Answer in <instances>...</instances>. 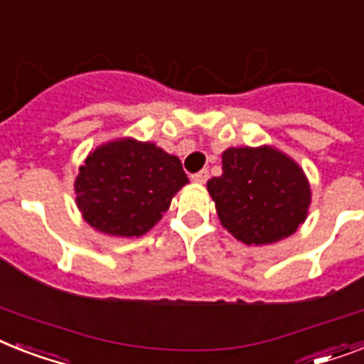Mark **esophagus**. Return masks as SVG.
<instances>
[{"instance_id": "34e87169", "label": "esophagus", "mask_w": 364, "mask_h": 364, "mask_svg": "<svg viewBox=\"0 0 364 364\" xmlns=\"http://www.w3.org/2000/svg\"><path fill=\"white\" fill-rule=\"evenodd\" d=\"M208 177H209L208 170H202V172L194 173V176H192L191 179H192V183H196V185H203V183L208 181Z\"/></svg>"}]
</instances>
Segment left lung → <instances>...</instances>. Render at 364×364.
Returning <instances> with one entry per match:
<instances>
[{
    "label": "left lung",
    "instance_id": "left-lung-1",
    "mask_svg": "<svg viewBox=\"0 0 364 364\" xmlns=\"http://www.w3.org/2000/svg\"><path fill=\"white\" fill-rule=\"evenodd\" d=\"M218 220L245 245L279 243L306 220L312 191L303 168L274 146L228 147L208 181Z\"/></svg>",
    "mask_w": 364,
    "mask_h": 364
}]
</instances>
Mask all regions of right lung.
<instances>
[{"label": "right lung", "instance_id": "obj_1", "mask_svg": "<svg viewBox=\"0 0 364 364\" xmlns=\"http://www.w3.org/2000/svg\"><path fill=\"white\" fill-rule=\"evenodd\" d=\"M187 183L176 155L153 141L125 136L85 156L75 179L76 205L97 232L140 237L161 220Z\"/></svg>", "mask_w": 364, "mask_h": 364}]
</instances>
